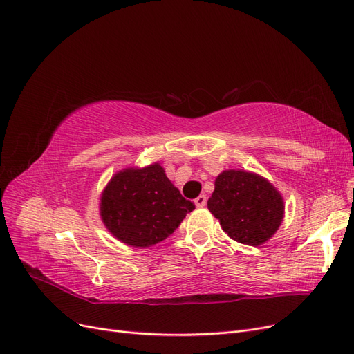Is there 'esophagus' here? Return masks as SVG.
<instances>
[{
	"instance_id": "1",
	"label": "esophagus",
	"mask_w": 354,
	"mask_h": 354,
	"mask_svg": "<svg viewBox=\"0 0 354 354\" xmlns=\"http://www.w3.org/2000/svg\"><path fill=\"white\" fill-rule=\"evenodd\" d=\"M205 204H207V195H199L196 199H195V205L198 207V208H203V207H205Z\"/></svg>"
}]
</instances>
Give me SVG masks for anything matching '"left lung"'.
<instances>
[{
    "label": "left lung",
    "mask_w": 354,
    "mask_h": 354,
    "mask_svg": "<svg viewBox=\"0 0 354 354\" xmlns=\"http://www.w3.org/2000/svg\"><path fill=\"white\" fill-rule=\"evenodd\" d=\"M208 209L233 240L260 245L283 220V199L269 180L245 171L221 172L208 199Z\"/></svg>",
    "instance_id": "1"
}]
</instances>
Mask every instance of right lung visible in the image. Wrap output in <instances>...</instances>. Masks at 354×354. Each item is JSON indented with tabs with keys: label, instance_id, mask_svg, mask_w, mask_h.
Returning <instances> with one entry per match:
<instances>
[{
	"label": "right lung",
	"instance_id": "add662e5",
	"mask_svg": "<svg viewBox=\"0 0 354 354\" xmlns=\"http://www.w3.org/2000/svg\"><path fill=\"white\" fill-rule=\"evenodd\" d=\"M194 203L183 198L159 163L117 172L101 195L100 212L109 232L133 248H150L179 227Z\"/></svg>",
	"mask_w": 354,
	"mask_h": 354
}]
</instances>
